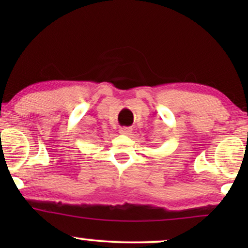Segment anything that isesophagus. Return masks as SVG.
<instances>
[{
	"instance_id": "obj_1",
	"label": "esophagus",
	"mask_w": 248,
	"mask_h": 248,
	"mask_svg": "<svg viewBox=\"0 0 248 248\" xmlns=\"http://www.w3.org/2000/svg\"><path fill=\"white\" fill-rule=\"evenodd\" d=\"M120 133L123 134V135H131L132 128L131 127H121L120 128Z\"/></svg>"
}]
</instances>
